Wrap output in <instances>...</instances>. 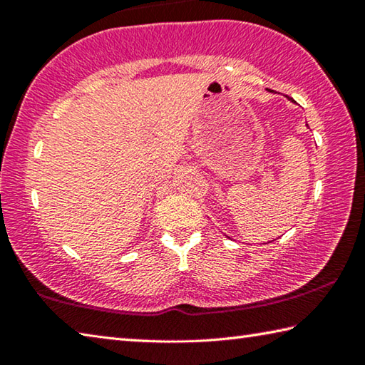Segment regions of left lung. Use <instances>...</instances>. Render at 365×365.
Here are the masks:
<instances>
[{"instance_id": "8db88e82", "label": "left lung", "mask_w": 365, "mask_h": 365, "mask_svg": "<svg viewBox=\"0 0 365 365\" xmlns=\"http://www.w3.org/2000/svg\"><path fill=\"white\" fill-rule=\"evenodd\" d=\"M267 91H274V90H267ZM289 101H294V100H293V98H289Z\"/></svg>"}]
</instances>
